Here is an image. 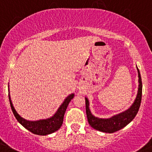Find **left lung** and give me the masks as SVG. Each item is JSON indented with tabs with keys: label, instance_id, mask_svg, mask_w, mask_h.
<instances>
[{
	"label": "left lung",
	"instance_id": "obj_1",
	"mask_svg": "<svg viewBox=\"0 0 152 152\" xmlns=\"http://www.w3.org/2000/svg\"><path fill=\"white\" fill-rule=\"evenodd\" d=\"M137 72H138L139 77V87L137 98L132 107L124 113L113 116L111 118H98L93 116L90 113V110L89 109L88 99L85 98L86 114H87V121H88L89 124L93 128L99 131L103 132L113 133L125 127L134 118L140 108L142 99V80L138 68H137Z\"/></svg>",
	"mask_w": 152,
	"mask_h": 152
}]
</instances>
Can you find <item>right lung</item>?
Listing matches in <instances>:
<instances>
[{"instance_id": "right-lung-1", "label": "right lung", "mask_w": 152, "mask_h": 152, "mask_svg": "<svg viewBox=\"0 0 152 152\" xmlns=\"http://www.w3.org/2000/svg\"><path fill=\"white\" fill-rule=\"evenodd\" d=\"M73 97H74V94H71L67 96L53 117L46 119V120L28 121H26L24 118H21L18 114L16 110L14 108L13 104H12V101H11L10 99V96L9 94L11 108H12L13 114L15 115L18 121L23 126L25 127L26 129L30 131L31 132L34 133L35 134H38V135H46V134H51V133L57 131L60 128L61 126L62 125V123H63L64 115H65V111H66L67 106H68L69 103H70V102Z\"/></svg>"}]
</instances>
